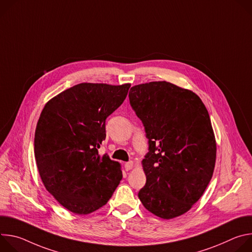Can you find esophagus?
Segmentation results:
<instances>
[{
    "label": "esophagus",
    "mask_w": 252,
    "mask_h": 252,
    "mask_svg": "<svg viewBox=\"0 0 252 252\" xmlns=\"http://www.w3.org/2000/svg\"><path fill=\"white\" fill-rule=\"evenodd\" d=\"M133 161H128V162H126V164H125V168H126V171H128V170H130L132 167H133Z\"/></svg>",
    "instance_id": "1"
}]
</instances>
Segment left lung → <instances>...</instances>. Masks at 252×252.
I'll return each mask as SVG.
<instances>
[{
  "label": "left lung",
  "instance_id": "obj_1",
  "mask_svg": "<svg viewBox=\"0 0 252 252\" xmlns=\"http://www.w3.org/2000/svg\"><path fill=\"white\" fill-rule=\"evenodd\" d=\"M128 96L150 145L141 161L147 183L138 197L160 219L181 217L213 174L217 141L208 112L192 91L164 81L133 86Z\"/></svg>",
  "mask_w": 252,
  "mask_h": 252
}]
</instances>
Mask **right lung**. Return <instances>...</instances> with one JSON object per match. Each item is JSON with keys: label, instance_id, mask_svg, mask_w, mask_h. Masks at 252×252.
Wrapping results in <instances>:
<instances>
[{"label": "right lung", "instance_id": "add662e5", "mask_svg": "<svg viewBox=\"0 0 252 252\" xmlns=\"http://www.w3.org/2000/svg\"><path fill=\"white\" fill-rule=\"evenodd\" d=\"M130 84L82 83L51 98L34 132V158L46 189L67 210L84 215L109 201L121 163L99 156L105 120L124 102Z\"/></svg>", "mask_w": 252, "mask_h": 252}]
</instances>
